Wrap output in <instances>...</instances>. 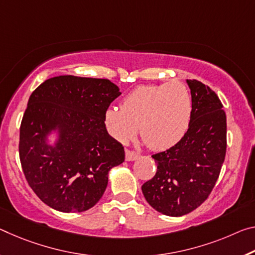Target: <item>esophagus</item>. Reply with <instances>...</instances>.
I'll return each instance as SVG.
<instances>
[{
  "label": "esophagus",
  "instance_id": "obj_1",
  "mask_svg": "<svg viewBox=\"0 0 255 255\" xmlns=\"http://www.w3.org/2000/svg\"><path fill=\"white\" fill-rule=\"evenodd\" d=\"M137 156H138V154L135 151H131V149H126V160L127 161H132L137 159Z\"/></svg>",
  "mask_w": 255,
  "mask_h": 255
}]
</instances>
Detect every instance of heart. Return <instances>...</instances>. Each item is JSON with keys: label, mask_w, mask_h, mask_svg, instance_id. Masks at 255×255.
Listing matches in <instances>:
<instances>
[{"label": "heart", "mask_w": 255, "mask_h": 255, "mask_svg": "<svg viewBox=\"0 0 255 255\" xmlns=\"http://www.w3.org/2000/svg\"><path fill=\"white\" fill-rule=\"evenodd\" d=\"M192 96L186 85L171 80L138 86L123 100L121 108L106 112L110 134L121 143L134 138L137 130L153 151L172 147L183 139L192 120Z\"/></svg>", "instance_id": "1"}]
</instances>
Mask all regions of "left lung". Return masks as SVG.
Masks as SVG:
<instances>
[{"instance_id":"left-lung-1","label":"left lung","mask_w":255,"mask_h":255,"mask_svg":"<svg viewBox=\"0 0 255 255\" xmlns=\"http://www.w3.org/2000/svg\"><path fill=\"white\" fill-rule=\"evenodd\" d=\"M192 94V120L180 142L153 154L156 173L142 186L153 209L180 217L199 208L220 175L227 147V123L221 101L208 85L187 79Z\"/></svg>"}]
</instances>
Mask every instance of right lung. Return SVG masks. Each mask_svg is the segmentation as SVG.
<instances>
[{
	"label": "right lung",
	"instance_id": "right-lung-1",
	"mask_svg": "<svg viewBox=\"0 0 255 255\" xmlns=\"http://www.w3.org/2000/svg\"><path fill=\"white\" fill-rule=\"evenodd\" d=\"M121 94L109 79L58 76L31 93L20 125L19 156L34 193L61 212H83L102 197L110 169L125 149L108 134L104 117ZM59 128L57 146L45 143Z\"/></svg>",
	"mask_w": 255,
	"mask_h": 255
}]
</instances>
